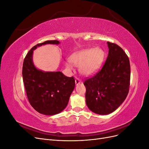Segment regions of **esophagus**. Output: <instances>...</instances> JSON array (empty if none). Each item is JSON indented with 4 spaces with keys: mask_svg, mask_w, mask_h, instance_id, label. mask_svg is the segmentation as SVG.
<instances>
[{
    "mask_svg": "<svg viewBox=\"0 0 149 149\" xmlns=\"http://www.w3.org/2000/svg\"><path fill=\"white\" fill-rule=\"evenodd\" d=\"M80 83H81V81H80V79L79 78H76L75 79V83H76V85L79 84Z\"/></svg>",
    "mask_w": 149,
    "mask_h": 149,
    "instance_id": "34e87169",
    "label": "esophagus"
}]
</instances>
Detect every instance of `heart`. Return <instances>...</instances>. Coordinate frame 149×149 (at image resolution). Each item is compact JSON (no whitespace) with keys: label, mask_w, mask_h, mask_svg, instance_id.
Here are the masks:
<instances>
[{"label":"heart","mask_w":149,"mask_h":149,"mask_svg":"<svg viewBox=\"0 0 149 149\" xmlns=\"http://www.w3.org/2000/svg\"><path fill=\"white\" fill-rule=\"evenodd\" d=\"M105 58V52L101 48H91L73 53L70 58V61L75 66H79L80 73L85 76L94 74L100 70ZM67 68L73 70V65L68 61Z\"/></svg>","instance_id":"obj_1"}]
</instances>
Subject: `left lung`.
Listing matches in <instances>:
<instances>
[{
	"instance_id": "left-lung-1",
	"label": "left lung",
	"mask_w": 149,
	"mask_h": 149,
	"mask_svg": "<svg viewBox=\"0 0 149 149\" xmlns=\"http://www.w3.org/2000/svg\"><path fill=\"white\" fill-rule=\"evenodd\" d=\"M109 53L101 70L85 80L86 102L97 114L114 112L127 97L129 91L130 66L124 51L116 43L107 42Z\"/></svg>"
}]
</instances>
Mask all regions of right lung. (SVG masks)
I'll return each instance as SVG.
<instances>
[{
  "label": "right lung",
  "instance_id": "obj_1",
  "mask_svg": "<svg viewBox=\"0 0 149 149\" xmlns=\"http://www.w3.org/2000/svg\"><path fill=\"white\" fill-rule=\"evenodd\" d=\"M59 43L58 40H48L36 45L26 54L22 68L23 81L30 105L39 113L48 116L58 114L65 109L75 81L60 71L45 72L36 68L32 55L38 47Z\"/></svg>",
  "mask_w": 149,
  "mask_h": 149
}]
</instances>
